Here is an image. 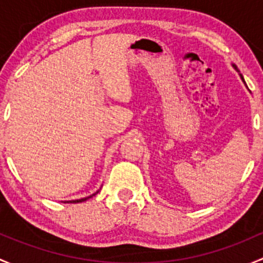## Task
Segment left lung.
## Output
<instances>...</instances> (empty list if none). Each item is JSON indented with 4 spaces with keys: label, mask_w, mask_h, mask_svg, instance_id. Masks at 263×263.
Returning a JSON list of instances; mask_svg holds the SVG:
<instances>
[{
    "label": "left lung",
    "mask_w": 263,
    "mask_h": 263,
    "mask_svg": "<svg viewBox=\"0 0 263 263\" xmlns=\"http://www.w3.org/2000/svg\"><path fill=\"white\" fill-rule=\"evenodd\" d=\"M233 67H234V69H235V71H237V72H239V71H238V68H237V66H235V64H233ZM239 76H240V78H242V81H243V82H245V80H243V76L240 74V73H239Z\"/></svg>",
    "instance_id": "1"
}]
</instances>
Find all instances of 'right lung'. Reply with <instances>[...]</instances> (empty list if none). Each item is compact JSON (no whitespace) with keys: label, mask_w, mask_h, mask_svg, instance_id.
Here are the masks:
<instances>
[{"label":"right lung","mask_w":263,"mask_h":263,"mask_svg":"<svg viewBox=\"0 0 263 263\" xmlns=\"http://www.w3.org/2000/svg\"><path fill=\"white\" fill-rule=\"evenodd\" d=\"M97 192H99V191H96V192H95V194L90 195V196H87V197H83V199H78V200H71V201H64V202H69V204H76V202H82V201H86V200H88V199H90V197L95 196V195H96Z\"/></svg>","instance_id":"right-lung-1"}]
</instances>
